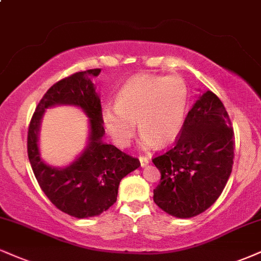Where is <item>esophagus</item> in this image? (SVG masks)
<instances>
[{
	"instance_id": "34e87169",
	"label": "esophagus",
	"mask_w": 261,
	"mask_h": 261,
	"mask_svg": "<svg viewBox=\"0 0 261 261\" xmlns=\"http://www.w3.org/2000/svg\"><path fill=\"white\" fill-rule=\"evenodd\" d=\"M139 161H140V163H141V166H142V168H144V166L148 165V163H149L148 158H146V156H140Z\"/></svg>"
}]
</instances>
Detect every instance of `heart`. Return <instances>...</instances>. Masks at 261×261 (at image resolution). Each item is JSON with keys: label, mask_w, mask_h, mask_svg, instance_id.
<instances>
[{"label": "heart", "mask_w": 261, "mask_h": 261, "mask_svg": "<svg viewBox=\"0 0 261 261\" xmlns=\"http://www.w3.org/2000/svg\"><path fill=\"white\" fill-rule=\"evenodd\" d=\"M188 107V90L178 76L137 75L124 84L115 105L102 108V122L113 142L119 147L130 144L137 122L142 133L143 149L169 146L177 140L184 128Z\"/></svg>", "instance_id": "b5f03b06"}]
</instances>
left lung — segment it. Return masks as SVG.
<instances>
[{"instance_id": "left-lung-1", "label": "left lung", "mask_w": 261, "mask_h": 261, "mask_svg": "<svg viewBox=\"0 0 261 261\" xmlns=\"http://www.w3.org/2000/svg\"><path fill=\"white\" fill-rule=\"evenodd\" d=\"M234 135L224 105L212 91L197 97L175 146L153 159L161 182L153 200L180 219L202 214L220 197L232 171Z\"/></svg>"}]
</instances>
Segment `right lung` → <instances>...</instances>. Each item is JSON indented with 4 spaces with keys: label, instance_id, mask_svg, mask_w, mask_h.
Here are the masks:
<instances>
[{
    "label": "right lung",
    "instance_id": "1",
    "mask_svg": "<svg viewBox=\"0 0 261 261\" xmlns=\"http://www.w3.org/2000/svg\"><path fill=\"white\" fill-rule=\"evenodd\" d=\"M100 69L79 71L65 77L45 93L31 118L28 131V156L41 190L59 210L77 219L102 214L117 202L121 178L141 165L139 159L103 142L102 107L92 79ZM71 105L89 119V139L83 152L70 165L58 168L40 158L38 135L47 109Z\"/></svg>",
    "mask_w": 261,
    "mask_h": 261
}]
</instances>
